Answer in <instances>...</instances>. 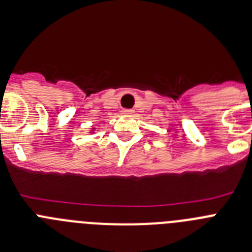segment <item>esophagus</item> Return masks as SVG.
<instances>
[{"label":"esophagus","mask_w":252,"mask_h":252,"mask_svg":"<svg viewBox=\"0 0 252 252\" xmlns=\"http://www.w3.org/2000/svg\"><path fill=\"white\" fill-rule=\"evenodd\" d=\"M124 114H133V109H123Z\"/></svg>","instance_id":"1"}]
</instances>
